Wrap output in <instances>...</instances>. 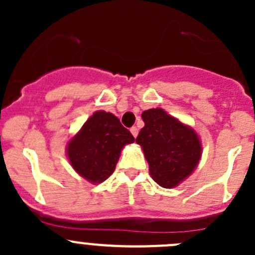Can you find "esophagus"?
I'll return each instance as SVG.
<instances>
[{"label": "esophagus", "instance_id": "34e87169", "mask_svg": "<svg viewBox=\"0 0 255 255\" xmlns=\"http://www.w3.org/2000/svg\"><path fill=\"white\" fill-rule=\"evenodd\" d=\"M130 133H132L133 137L137 138V135H138V128H137V127H132V128H130Z\"/></svg>", "mask_w": 255, "mask_h": 255}]
</instances>
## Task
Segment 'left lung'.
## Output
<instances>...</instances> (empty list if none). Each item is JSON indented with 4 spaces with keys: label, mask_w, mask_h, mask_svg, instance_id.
<instances>
[{
    "label": "left lung",
    "mask_w": 255,
    "mask_h": 255,
    "mask_svg": "<svg viewBox=\"0 0 255 255\" xmlns=\"http://www.w3.org/2000/svg\"><path fill=\"white\" fill-rule=\"evenodd\" d=\"M144 127L135 142L143 149L149 173L156 184L173 189L196 169L202 154L201 140L190 126L163 109L142 113Z\"/></svg>",
    "instance_id": "1"
}]
</instances>
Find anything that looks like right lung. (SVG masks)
<instances>
[{
  "label": "right lung",
  "instance_id": "add662e5",
  "mask_svg": "<svg viewBox=\"0 0 255 255\" xmlns=\"http://www.w3.org/2000/svg\"><path fill=\"white\" fill-rule=\"evenodd\" d=\"M133 142L134 137L115 115L96 111L69 140L66 154L76 173L100 184L115 171L123 146Z\"/></svg>",
  "mask_w": 255,
  "mask_h": 255
}]
</instances>
